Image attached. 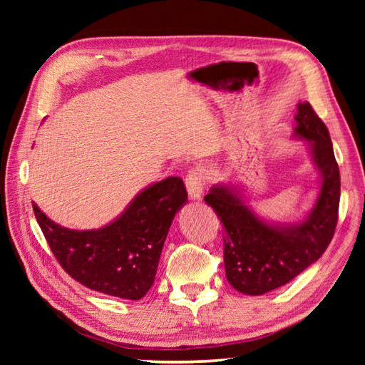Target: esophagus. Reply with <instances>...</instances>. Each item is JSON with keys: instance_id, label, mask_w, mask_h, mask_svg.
Wrapping results in <instances>:
<instances>
[{"instance_id": "34e87169", "label": "esophagus", "mask_w": 365, "mask_h": 365, "mask_svg": "<svg viewBox=\"0 0 365 365\" xmlns=\"http://www.w3.org/2000/svg\"><path fill=\"white\" fill-rule=\"evenodd\" d=\"M185 187L192 200H201L204 193V178L200 170H190L185 176Z\"/></svg>"}]
</instances>
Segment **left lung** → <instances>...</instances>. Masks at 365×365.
<instances>
[{"label": "left lung", "instance_id": "1", "mask_svg": "<svg viewBox=\"0 0 365 365\" xmlns=\"http://www.w3.org/2000/svg\"><path fill=\"white\" fill-rule=\"evenodd\" d=\"M292 137L307 141L319 175L317 201L302 220L263 219L233 184H216L204 197L222 222L227 279L242 294L262 295L289 283L323 256L335 233L339 169L329 130L309 102L297 105Z\"/></svg>", "mask_w": 365, "mask_h": 365}]
</instances>
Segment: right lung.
Listing matches in <instances>:
<instances>
[{
	"label": "right lung",
	"instance_id": "right-lung-1",
	"mask_svg": "<svg viewBox=\"0 0 365 365\" xmlns=\"http://www.w3.org/2000/svg\"><path fill=\"white\" fill-rule=\"evenodd\" d=\"M187 202L181 178L145 187L123 213L97 230H71L51 220L33 202L38 224L61 267L97 292L140 300L155 280L175 215Z\"/></svg>",
	"mask_w": 365,
	"mask_h": 365
}]
</instances>
